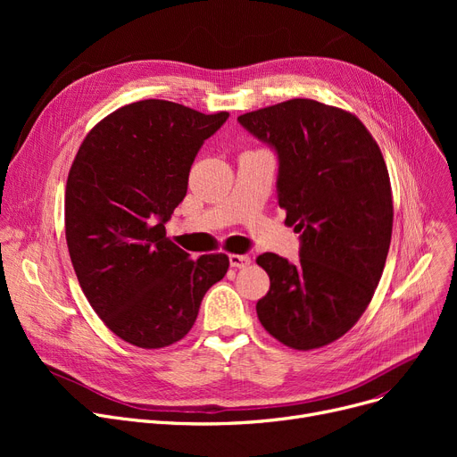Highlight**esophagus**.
Returning <instances> with one entry per match:
<instances>
[{"instance_id":"esophagus-1","label":"esophagus","mask_w":457,"mask_h":457,"mask_svg":"<svg viewBox=\"0 0 457 457\" xmlns=\"http://www.w3.org/2000/svg\"><path fill=\"white\" fill-rule=\"evenodd\" d=\"M252 259L248 255H241V253H231L229 255V265L235 269H246L250 267Z\"/></svg>"}]
</instances>
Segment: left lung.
<instances>
[{
    "mask_svg": "<svg viewBox=\"0 0 457 457\" xmlns=\"http://www.w3.org/2000/svg\"><path fill=\"white\" fill-rule=\"evenodd\" d=\"M279 157L278 204L300 233V261H255L270 289L255 309L274 339L315 350L353 328L386 267L393 190L378 142L350 111L295 98L238 116Z\"/></svg>",
    "mask_w": 457,
    "mask_h": 457,
    "instance_id": "1",
    "label": "left lung"
}]
</instances>
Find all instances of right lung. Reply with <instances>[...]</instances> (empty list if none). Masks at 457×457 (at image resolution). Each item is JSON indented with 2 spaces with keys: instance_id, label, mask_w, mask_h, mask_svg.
<instances>
[{
  "instance_id": "1",
  "label": "right lung",
  "mask_w": 457,
  "mask_h": 457,
  "mask_svg": "<svg viewBox=\"0 0 457 457\" xmlns=\"http://www.w3.org/2000/svg\"><path fill=\"white\" fill-rule=\"evenodd\" d=\"M229 112L142 100L100 120L70 166L64 231L81 289L104 324L138 348H164L195 326L226 253L188 257L164 224L183 202L205 138Z\"/></svg>"
}]
</instances>
